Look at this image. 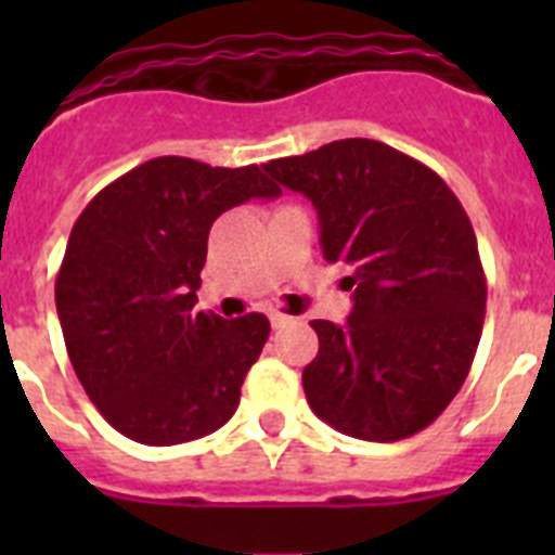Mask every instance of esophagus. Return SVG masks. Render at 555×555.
<instances>
[{"instance_id":"esophagus-1","label":"esophagus","mask_w":555,"mask_h":555,"mask_svg":"<svg viewBox=\"0 0 555 555\" xmlns=\"http://www.w3.org/2000/svg\"><path fill=\"white\" fill-rule=\"evenodd\" d=\"M269 322H272V327H283V325H288V322H292V317H288V313H283V311H269Z\"/></svg>"}]
</instances>
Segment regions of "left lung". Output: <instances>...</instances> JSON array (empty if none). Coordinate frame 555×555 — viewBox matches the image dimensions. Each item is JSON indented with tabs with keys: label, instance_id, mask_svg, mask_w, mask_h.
Segmentation results:
<instances>
[{
	"label": "left lung",
	"instance_id": "obj_1",
	"mask_svg": "<svg viewBox=\"0 0 555 555\" xmlns=\"http://www.w3.org/2000/svg\"><path fill=\"white\" fill-rule=\"evenodd\" d=\"M263 169L311 199L325 261L352 272L345 325L311 322L308 405L366 442L420 434L464 386L483 331L487 274L467 210L434 169L384 141H333Z\"/></svg>",
	"mask_w": 555,
	"mask_h": 555
}]
</instances>
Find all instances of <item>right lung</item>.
<instances>
[{
    "instance_id": "obj_1",
    "label": "right lung",
    "mask_w": 555,
    "mask_h": 555,
    "mask_svg": "<svg viewBox=\"0 0 555 555\" xmlns=\"http://www.w3.org/2000/svg\"><path fill=\"white\" fill-rule=\"evenodd\" d=\"M278 194L255 164L164 155L105 185L75 222L57 269V317L82 389L127 439L166 448L233 416L269 320L194 313L199 272L210 224Z\"/></svg>"
}]
</instances>
